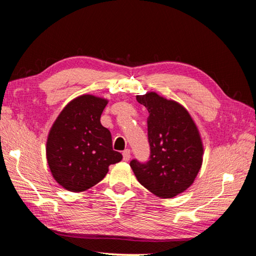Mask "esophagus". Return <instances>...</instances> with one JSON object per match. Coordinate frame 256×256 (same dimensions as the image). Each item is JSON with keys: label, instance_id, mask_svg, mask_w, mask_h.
<instances>
[{"label": "esophagus", "instance_id": "1", "mask_svg": "<svg viewBox=\"0 0 256 256\" xmlns=\"http://www.w3.org/2000/svg\"><path fill=\"white\" fill-rule=\"evenodd\" d=\"M130 157H131V152H130V150H125L122 152V159H124V160H125V161H129Z\"/></svg>", "mask_w": 256, "mask_h": 256}]
</instances>
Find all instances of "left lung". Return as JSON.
<instances>
[{
  "label": "left lung",
  "instance_id": "1",
  "mask_svg": "<svg viewBox=\"0 0 256 256\" xmlns=\"http://www.w3.org/2000/svg\"><path fill=\"white\" fill-rule=\"evenodd\" d=\"M150 116L147 131L150 145L148 162H130L142 186L161 198H171L187 190L203 164L204 146L198 126L187 109L156 92L136 95Z\"/></svg>",
  "mask_w": 256,
  "mask_h": 256
}]
</instances>
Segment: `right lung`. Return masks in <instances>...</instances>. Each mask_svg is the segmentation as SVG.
Returning <instances> with one entry per match:
<instances>
[{"label": "right lung", "mask_w": 256, "mask_h": 256, "mask_svg": "<svg viewBox=\"0 0 256 256\" xmlns=\"http://www.w3.org/2000/svg\"><path fill=\"white\" fill-rule=\"evenodd\" d=\"M109 100L81 95L68 102L49 131L46 156L56 182L72 192H82L102 180L109 166L122 159L113 150L109 129L100 116Z\"/></svg>", "instance_id": "1"}]
</instances>
